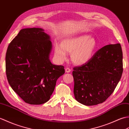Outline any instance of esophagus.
Listing matches in <instances>:
<instances>
[{
    "mask_svg": "<svg viewBox=\"0 0 129 129\" xmlns=\"http://www.w3.org/2000/svg\"><path fill=\"white\" fill-rule=\"evenodd\" d=\"M65 71H66V72H67V73H69V72H71V69H70V68H68V67H67V68H66V69H65Z\"/></svg>",
    "mask_w": 129,
    "mask_h": 129,
    "instance_id": "34e87169",
    "label": "esophagus"
}]
</instances>
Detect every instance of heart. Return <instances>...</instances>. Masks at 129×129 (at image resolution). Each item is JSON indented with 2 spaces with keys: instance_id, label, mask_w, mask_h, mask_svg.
I'll use <instances>...</instances> for the list:
<instances>
[{
  "instance_id": "obj_1",
  "label": "heart",
  "mask_w": 129,
  "mask_h": 129,
  "mask_svg": "<svg viewBox=\"0 0 129 129\" xmlns=\"http://www.w3.org/2000/svg\"><path fill=\"white\" fill-rule=\"evenodd\" d=\"M97 47L96 40L87 35H79L66 39L62 45L56 44L55 46V56L59 61L66 59L67 53H71L72 62L81 65L88 62L92 58Z\"/></svg>"
}]
</instances>
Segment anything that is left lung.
Returning a JSON list of instances; mask_svg holds the SVG:
<instances>
[{
    "mask_svg": "<svg viewBox=\"0 0 129 129\" xmlns=\"http://www.w3.org/2000/svg\"><path fill=\"white\" fill-rule=\"evenodd\" d=\"M122 72L120 44L103 47L88 62L73 68L76 99L88 106L102 103L113 93Z\"/></svg>",
    "mask_w": 129,
    "mask_h": 129,
    "instance_id": "1",
    "label": "left lung"
}]
</instances>
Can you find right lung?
Masks as SVG:
<instances>
[{"mask_svg":"<svg viewBox=\"0 0 129 129\" xmlns=\"http://www.w3.org/2000/svg\"><path fill=\"white\" fill-rule=\"evenodd\" d=\"M50 36L40 28L21 29L8 46L5 71L14 91L26 103L40 105L50 99L63 66L51 63Z\"/></svg>","mask_w":129,"mask_h":129,"instance_id":"1","label":"right lung"}]
</instances>
